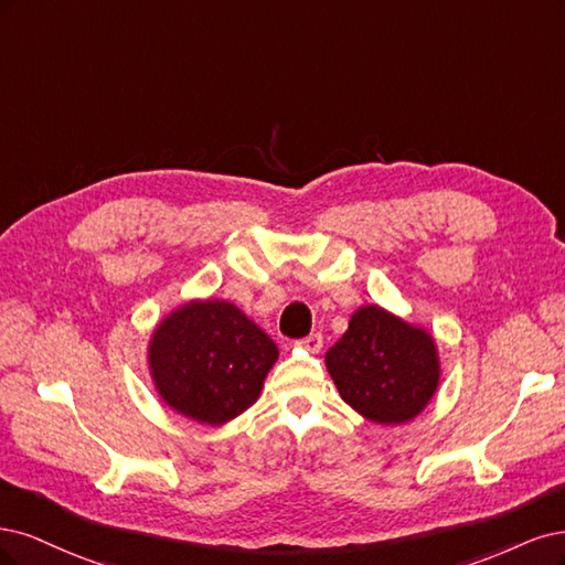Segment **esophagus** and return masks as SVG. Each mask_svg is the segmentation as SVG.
Returning a JSON list of instances; mask_svg holds the SVG:
<instances>
[{"mask_svg":"<svg viewBox=\"0 0 565 565\" xmlns=\"http://www.w3.org/2000/svg\"><path fill=\"white\" fill-rule=\"evenodd\" d=\"M298 348H305L307 352H321V348H323V335L321 333H309L307 338H302V340H298L296 342Z\"/></svg>","mask_w":565,"mask_h":565,"instance_id":"obj_1","label":"esophagus"}]
</instances>
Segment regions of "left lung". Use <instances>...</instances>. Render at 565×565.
I'll list each match as a JSON object with an SVG mask.
<instances>
[{
	"label": "left lung",
	"instance_id": "left-lung-1",
	"mask_svg": "<svg viewBox=\"0 0 565 565\" xmlns=\"http://www.w3.org/2000/svg\"><path fill=\"white\" fill-rule=\"evenodd\" d=\"M326 366L342 402L377 425L413 420L439 385L431 335L377 305L356 309Z\"/></svg>",
	"mask_w": 565,
	"mask_h": 565
}]
</instances>
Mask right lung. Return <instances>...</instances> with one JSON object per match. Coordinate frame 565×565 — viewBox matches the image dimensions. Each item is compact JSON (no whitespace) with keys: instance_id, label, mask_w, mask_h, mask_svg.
Returning <instances> with one entry per match:
<instances>
[{"instance_id":"add662e5","label":"right lung","mask_w":565,"mask_h":565,"mask_svg":"<svg viewBox=\"0 0 565 565\" xmlns=\"http://www.w3.org/2000/svg\"><path fill=\"white\" fill-rule=\"evenodd\" d=\"M277 356L271 338L225 300L183 305L157 326L150 342L161 398L204 425H223L256 404Z\"/></svg>"}]
</instances>
